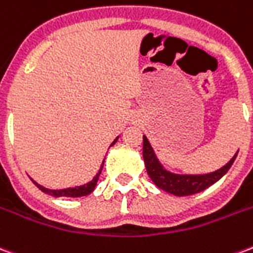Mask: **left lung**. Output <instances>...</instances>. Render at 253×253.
<instances>
[{
	"label": "left lung",
	"instance_id": "1",
	"mask_svg": "<svg viewBox=\"0 0 253 253\" xmlns=\"http://www.w3.org/2000/svg\"><path fill=\"white\" fill-rule=\"evenodd\" d=\"M237 153L230 159L228 164L223 165L222 168L214 170V172H210V173H205V175H177V173H172L169 170H167L163 165L160 164L157 156L154 154L152 145L149 143L148 138L143 135L142 154L149 177L153 180L154 184L159 188L167 191L169 194H173L176 196L194 195V194H198V192L209 188L214 183H217L228 172L229 168L232 167L234 160L237 157Z\"/></svg>",
	"mask_w": 253,
	"mask_h": 253
}]
</instances>
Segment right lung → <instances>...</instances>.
Segmentation results:
<instances>
[{"label":"right lung","instance_id":"right-lung-1","mask_svg":"<svg viewBox=\"0 0 253 253\" xmlns=\"http://www.w3.org/2000/svg\"><path fill=\"white\" fill-rule=\"evenodd\" d=\"M118 138L116 137V139L114 141V142L111 143V146L114 145V143L118 141ZM103 165H104V161H103V164H101V167H100V170L97 172V175L94 176L92 180L89 181V183H86V184H84V186H77V187H73V188H63V190H48V188H46V187L41 186V184H38L36 181H34V184H35L38 188L41 191H43V192H46V194H48V195H52V196H57V198H59V196H67V198H78V196H85V195H89L92 191L94 190V187H96V184H97V180H99V176L100 173H101V169H103Z\"/></svg>","mask_w":253,"mask_h":253}]
</instances>
